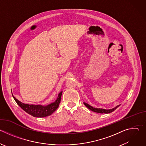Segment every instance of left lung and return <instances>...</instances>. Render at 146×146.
Wrapping results in <instances>:
<instances>
[{"mask_svg":"<svg viewBox=\"0 0 146 146\" xmlns=\"http://www.w3.org/2000/svg\"><path fill=\"white\" fill-rule=\"evenodd\" d=\"M84 105L88 108L90 110L94 111V112H96V113H101V114H103V113H105V114H108V113H110L111 112H113V111H114L117 108H118V106H119V105L116 106L115 108H113V109H108V110H106V109H100V108H93L92 106H90V105H88V103H84Z\"/></svg>","mask_w":146,"mask_h":146,"instance_id":"8db88e82","label":"left lung"}]
</instances>
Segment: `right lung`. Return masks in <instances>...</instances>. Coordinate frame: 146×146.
<instances>
[{"mask_svg":"<svg viewBox=\"0 0 146 146\" xmlns=\"http://www.w3.org/2000/svg\"><path fill=\"white\" fill-rule=\"evenodd\" d=\"M62 94V91L58 94V98L54 102L51 103L47 106L40 105H34L23 103L19 101L13 95V97L18 104V105L29 114L35 117H45L52 114L58 109L61 100Z\"/></svg>","mask_w":146,"mask_h":146,"instance_id":"obj_1","label":"right lung"}]
</instances>
